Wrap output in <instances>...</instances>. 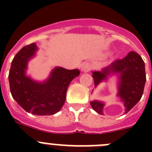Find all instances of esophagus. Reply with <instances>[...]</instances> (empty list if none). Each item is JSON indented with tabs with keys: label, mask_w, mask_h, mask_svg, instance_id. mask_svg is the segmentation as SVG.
<instances>
[{
	"label": "esophagus",
	"mask_w": 152,
	"mask_h": 152,
	"mask_svg": "<svg viewBox=\"0 0 152 152\" xmlns=\"http://www.w3.org/2000/svg\"><path fill=\"white\" fill-rule=\"evenodd\" d=\"M91 67H92V65H91V63L84 62L83 63V64L81 65V71H82L83 72H88L91 69Z\"/></svg>",
	"instance_id": "1"
}]
</instances>
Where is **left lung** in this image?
<instances>
[{"label":"left lung","instance_id":"8db88e82","mask_svg":"<svg viewBox=\"0 0 152 152\" xmlns=\"http://www.w3.org/2000/svg\"><path fill=\"white\" fill-rule=\"evenodd\" d=\"M92 77L95 88L100 83L107 82L112 77H116V96L124 105V113H127L136 105L143 94L146 81L145 62L138 53L130 52L123 59L116 60L100 71H94ZM91 105L94 110L103 115L105 102L94 100L91 101Z\"/></svg>","mask_w":152,"mask_h":152}]
</instances>
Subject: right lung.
Segmentation results:
<instances>
[{"label":"right lung","mask_w":152,"mask_h":152,"mask_svg":"<svg viewBox=\"0 0 152 152\" xmlns=\"http://www.w3.org/2000/svg\"><path fill=\"white\" fill-rule=\"evenodd\" d=\"M38 51L36 43L23 47L12 61L8 79L12 96L23 110L34 115L49 116L61 110L68 86L80 71L56 66L46 79L35 80L27 75L28 64Z\"/></svg>","instance_id":"add662e5"}]
</instances>
